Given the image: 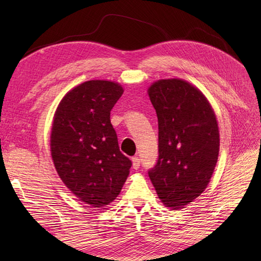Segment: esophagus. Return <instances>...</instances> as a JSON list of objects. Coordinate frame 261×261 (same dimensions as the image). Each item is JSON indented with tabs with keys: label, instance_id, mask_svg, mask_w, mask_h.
Masks as SVG:
<instances>
[{
	"label": "esophagus",
	"instance_id": "obj_1",
	"mask_svg": "<svg viewBox=\"0 0 261 261\" xmlns=\"http://www.w3.org/2000/svg\"><path fill=\"white\" fill-rule=\"evenodd\" d=\"M132 167L135 169H138L140 167V159L139 157H132Z\"/></svg>",
	"mask_w": 261,
	"mask_h": 261
}]
</instances>
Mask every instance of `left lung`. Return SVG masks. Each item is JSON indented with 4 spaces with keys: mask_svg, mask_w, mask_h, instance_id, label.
Masks as SVG:
<instances>
[{
    "mask_svg": "<svg viewBox=\"0 0 261 261\" xmlns=\"http://www.w3.org/2000/svg\"><path fill=\"white\" fill-rule=\"evenodd\" d=\"M158 118V160L148 171L162 202L181 208L206 188L219 157L214 111L202 92L179 79L148 90Z\"/></svg>",
    "mask_w": 261,
    "mask_h": 261,
    "instance_id": "obj_1",
    "label": "left lung"
}]
</instances>
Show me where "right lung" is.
<instances>
[{
  "label": "right lung",
  "instance_id": "right-lung-1",
  "mask_svg": "<svg viewBox=\"0 0 261 261\" xmlns=\"http://www.w3.org/2000/svg\"><path fill=\"white\" fill-rule=\"evenodd\" d=\"M123 94L118 83L88 81L69 91L54 116L50 150L64 184L82 202L103 207L119 195L131 168L110 113Z\"/></svg>",
  "mask_w": 261,
  "mask_h": 261
}]
</instances>
